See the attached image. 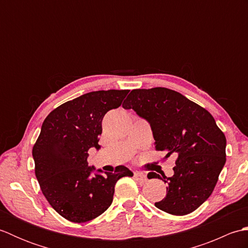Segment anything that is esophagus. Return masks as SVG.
<instances>
[{"label":"esophagus","mask_w":248,"mask_h":248,"mask_svg":"<svg viewBox=\"0 0 248 248\" xmlns=\"http://www.w3.org/2000/svg\"><path fill=\"white\" fill-rule=\"evenodd\" d=\"M134 178L136 179V181H139L140 183H145L147 180H148V179H147V176L140 172H134Z\"/></svg>","instance_id":"1"}]
</instances>
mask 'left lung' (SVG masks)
<instances>
[{"mask_svg":"<svg viewBox=\"0 0 248 248\" xmlns=\"http://www.w3.org/2000/svg\"><path fill=\"white\" fill-rule=\"evenodd\" d=\"M123 108L150 124L155 150L177 155L173 176L149 172L167 184L166 196L155 203L172 215L200 207L217 186L226 162V138L213 116L180 93L165 87L133 89Z\"/></svg>","mask_w":248,"mask_h":248,"instance_id":"8db88e82","label":"left lung"}]
</instances>
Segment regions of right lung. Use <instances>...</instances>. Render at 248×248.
I'll return each instance as SVG.
<instances>
[{
    "mask_svg": "<svg viewBox=\"0 0 248 248\" xmlns=\"http://www.w3.org/2000/svg\"><path fill=\"white\" fill-rule=\"evenodd\" d=\"M128 93L109 89L82 94L52 110L44 121L33 147L35 175L51 207L70 222L85 223L107 211L116 182L133 176L123 165L114 172L92 176L94 167L87 162L89 148H100L104 115L119 108Z\"/></svg>",
    "mask_w": 248,
    "mask_h": 248,
    "instance_id": "right-lung-1",
    "label": "right lung"
}]
</instances>
